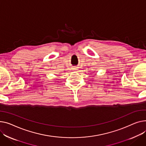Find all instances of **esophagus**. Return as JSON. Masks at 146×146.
I'll return each instance as SVG.
<instances>
[{
    "instance_id": "1",
    "label": "esophagus",
    "mask_w": 146,
    "mask_h": 146,
    "mask_svg": "<svg viewBox=\"0 0 146 146\" xmlns=\"http://www.w3.org/2000/svg\"><path fill=\"white\" fill-rule=\"evenodd\" d=\"M76 70H77V69H76Z\"/></svg>"
}]
</instances>
